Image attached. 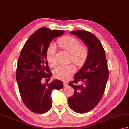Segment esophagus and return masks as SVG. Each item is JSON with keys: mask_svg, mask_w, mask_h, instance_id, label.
Wrapping results in <instances>:
<instances>
[{"mask_svg": "<svg viewBox=\"0 0 129 129\" xmlns=\"http://www.w3.org/2000/svg\"><path fill=\"white\" fill-rule=\"evenodd\" d=\"M63 85H64V87H66V86L68 85V83H67V82L64 81V82H63Z\"/></svg>", "mask_w": 129, "mask_h": 129, "instance_id": "esophagus-1", "label": "esophagus"}]
</instances>
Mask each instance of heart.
I'll return each mask as SVG.
<instances>
[{"label": "heart", "instance_id": "heart-1", "mask_svg": "<svg viewBox=\"0 0 129 129\" xmlns=\"http://www.w3.org/2000/svg\"><path fill=\"white\" fill-rule=\"evenodd\" d=\"M57 44L60 48L71 53V60L76 65L80 66L84 64L87 55V50L83 46H80L78 40L71 36H66L57 41ZM56 47L54 44H51L47 52L48 63L52 67L57 64ZM76 71V67L73 64L59 65L53 71L54 76L59 80H67Z\"/></svg>", "mask_w": 129, "mask_h": 129}]
</instances>
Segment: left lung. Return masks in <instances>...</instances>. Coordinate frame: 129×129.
<instances>
[{
    "mask_svg": "<svg viewBox=\"0 0 129 129\" xmlns=\"http://www.w3.org/2000/svg\"><path fill=\"white\" fill-rule=\"evenodd\" d=\"M70 33L82 40L88 49L85 62L69 85L74 94L68 98L70 107L75 112L85 113L91 111L101 101L108 79V70L105 51L99 39L93 34L84 30ZM81 81L82 85L77 86Z\"/></svg>",
    "mask_w": 129,
    "mask_h": 129,
    "instance_id": "8db88e82",
    "label": "left lung"
}]
</instances>
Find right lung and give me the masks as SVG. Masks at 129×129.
Here are the masks:
<instances>
[{
    "label": "right lung",
    "instance_id": "1",
    "mask_svg": "<svg viewBox=\"0 0 129 129\" xmlns=\"http://www.w3.org/2000/svg\"><path fill=\"white\" fill-rule=\"evenodd\" d=\"M64 32L47 27L39 29L30 36L21 52L16 80L24 104L34 113L42 114L49 111L52 107V90L63 87L60 80H54L46 84L42 83V79H49L52 75L47 59L50 43Z\"/></svg>",
    "mask_w": 129,
    "mask_h": 129
}]
</instances>
